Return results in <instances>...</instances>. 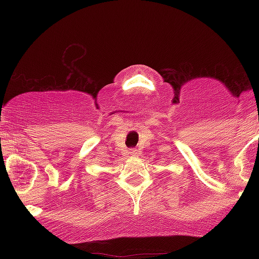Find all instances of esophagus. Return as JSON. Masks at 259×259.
Segmentation results:
<instances>
[{"mask_svg": "<svg viewBox=\"0 0 259 259\" xmlns=\"http://www.w3.org/2000/svg\"><path fill=\"white\" fill-rule=\"evenodd\" d=\"M129 154H130V156H136V154H138V151H136V150H129Z\"/></svg>", "mask_w": 259, "mask_h": 259, "instance_id": "34e87169", "label": "esophagus"}]
</instances>
